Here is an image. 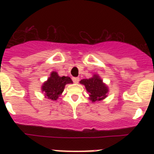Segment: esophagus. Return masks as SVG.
Here are the masks:
<instances>
[{"instance_id":"34e87169","label":"esophagus","mask_w":154,"mask_h":154,"mask_svg":"<svg viewBox=\"0 0 154 154\" xmlns=\"http://www.w3.org/2000/svg\"><path fill=\"white\" fill-rule=\"evenodd\" d=\"M72 81L74 82L75 83H78L79 82V78H76V77H74V78H72Z\"/></svg>"}]
</instances>
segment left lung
I'll return each instance as SVG.
<instances>
[{
    "mask_svg": "<svg viewBox=\"0 0 154 154\" xmlns=\"http://www.w3.org/2000/svg\"><path fill=\"white\" fill-rule=\"evenodd\" d=\"M82 85H85L86 91L89 93V99L92 103L101 101L108 96L109 87L97 74H93L89 79H84L79 82Z\"/></svg>",
    "mask_w": 154,
    "mask_h": 154,
    "instance_id": "obj_1",
    "label": "left lung"
}]
</instances>
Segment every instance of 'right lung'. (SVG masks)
<instances>
[{"label":"right lung","instance_id":"add662e5","mask_svg":"<svg viewBox=\"0 0 154 154\" xmlns=\"http://www.w3.org/2000/svg\"><path fill=\"white\" fill-rule=\"evenodd\" d=\"M73 83L69 76H59L56 72H51L50 76L42 85V92L45 97L57 100L65 89V85Z\"/></svg>","mask_w":154,"mask_h":154}]
</instances>
